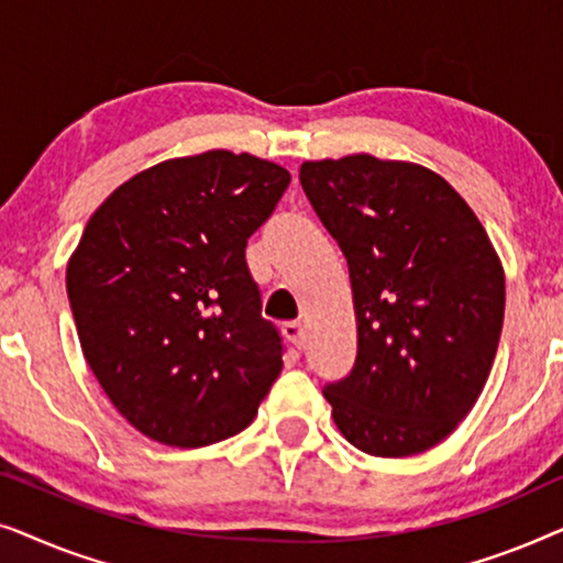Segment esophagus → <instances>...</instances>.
<instances>
[{
	"mask_svg": "<svg viewBox=\"0 0 563 563\" xmlns=\"http://www.w3.org/2000/svg\"><path fill=\"white\" fill-rule=\"evenodd\" d=\"M282 330H284V335H287V341H291V345H295V349H299V351L305 349V328H302V322H299V320L284 322Z\"/></svg>",
	"mask_w": 563,
	"mask_h": 563,
	"instance_id": "34e87169",
	"label": "esophagus"
}]
</instances>
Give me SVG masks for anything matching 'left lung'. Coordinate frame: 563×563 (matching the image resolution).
<instances>
[{
	"instance_id": "left-lung-1",
	"label": "left lung",
	"mask_w": 563,
	"mask_h": 563,
	"mask_svg": "<svg viewBox=\"0 0 563 563\" xmlns=\"http://www.w3.org/2000/svg\"><path fill=\"white\" fill-rule=\"evenodd\" d=\"M299 181L349 261L358 353L322 395L345 441L382 459L451 435L479 399L505 320L487 230L443 176L356 153Z\"/></svg>"
}]
</instances>
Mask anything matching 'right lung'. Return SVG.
Masks as SVG:
<instances>
[{
  "mask_svg": "<svg viewBox=\"0 0 563 563\" xmlns=\"http://www.w3.org/2000/svg\"><path fill=\"white\" fill-rule=\"evenodd\" d=\"M287 168L207 151L145 168L91 214L66 268L84 358L135 430L176 449L241 433L282 372L249 238Z\"/></svg>",
  "mask_w": 563,
  "mask_h": 563,
  "instance_id": "add662e5",
  "label": "right lung"
}]
</instances>
